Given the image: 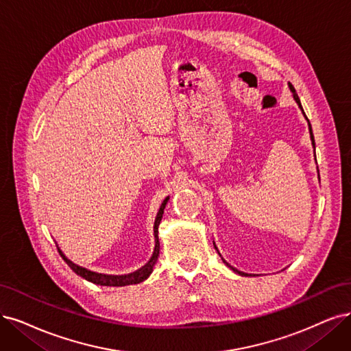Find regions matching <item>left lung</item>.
Listing matches in <instances>:
<instances>
[{
  "instance_id": "1",
  "label": "left lung",
  "mask_w": 351,
  "mask_h": 351,
  "mask_svg": "<svg viewBox=\"0 0 351 351\" xmlns=\"http://www.w3.org/2000/svg\"><path fill=\"white\" fill-rule=\"evenodd\" d=\"M289 85V89H291V93H292V95H293V99L296 101V104H298V107H300V110L302 111V114H304V117H305V120L308 121V130H309V137H311V143H313V147H314V152H315V140H314V134H313V127H311V123H309V120L306 119V115H305V112H304V108H302V106H301V101H300V97H298V94H296V90H295V88L292 86V84H288ZM318 169V167H317ZM318 178H319V171H318ZM214 247H215V250L218 252V249H217V245H215V243H214ZM218 254H219V252H218ZM221 256V254H219ZM221 261L226 263V266H228L232 271H236V274H239L240 276H250L249 274H244V271H240L239 269H236V267H232L231 265H228L224 258L221 257Z\"/></svg>"
}]
</instances>
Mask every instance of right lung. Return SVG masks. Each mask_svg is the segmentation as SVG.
<instances>
[{"mask_svg": "<svg viewBox=\"0 0 351 351\" xmlns=\"http://www.w3.org/2000/svg\"><path fill=\"white\" fill-rule=\"evenodd\" d=\"M169 201V197L165 198V201L162 202L160 208L158 215H156L154 219V226H153V232H154V249H153V254L149 258V262L146 265H143L140 269L132 271V274H127V275H107V274H98V271H93L89 269H85L80 265L73 263L72 261L63 254V252L58 247L60 256L63 257V261L68 263V266L75 271L77 276L84 278L88 282H93L95 285H101V287H127V285H137L143 280H146L153 271V267L158 262V257H159V252H160V243H159V224L162 221V217H163V211H165V206Z\"/></svg>", "mask_w": 351, "mask_h": 351, "instance_id": "right-lung-1", "label": "right lung"}]
</instances>
